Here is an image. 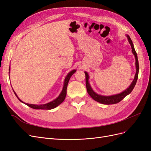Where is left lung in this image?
<instances>
[{
    "label": "left lung",
    "instance_id": "8db88e82",
    "mask_svg": "<svg viewBox=\"0 0 151 151\" xmlns=\"http://www.w3.org/2000/svg\"><path fill=\"white\" fill-rule=\"evenodd\" d=\"M127 37L129 40V42L131 45L132 47V52L133 53L134 55L135 58V66H136V73L135 75V77L134 81H132V83L130 85V86L126 90L124 91H123L122 93L115 94V95H112V96H102V95H99L97 93H96L93 90V89L91 88V87L89 84V75L88 73L85 72V75H86V88H87V91H88V94H89L90 96L95 101H96L97 102H99L100 103H102L104 104H116L119 103L128 94H129L131 93L132 90L134 89V87L136 84L137 81L138 79V76H139V61H138V58H137V53L135 52V50L134 48L133 43H132V41L131 38H130V36L129 35H127Z\"/></svg>",
    "mask_w": 151,
    "mask_h": 151
}]
</instances>
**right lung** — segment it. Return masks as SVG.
I'll list each match as a JSON object with an SVG mask.
<instances>
[{
    "mask_svg": "<svg viewBox=\"0 0 151 151\" xmlns=\"http://www.w3.org/2000/svg\"><path fill=\"white\" fill-rule=\"evenodd\" d=\"M76 72V70H73L68 73L65 79L63 89H62V91L60 93V95H59L55 99H54L52 101L49 102L48 103L43 104H33L26 103H24L23 101H22L19 98H18V96L14 91V93L15 95L16 96V97L18 98V99H19L21 102L24 103L25 104L27 105V106H29L31 108H33L35 109H53L55 108H56L57 106H58L59 104H61L63 101H64V99L66 96V94H67V85L68 83V81H69V80H70V77L73 74H74Z\"/></svg>",
    "mask_w": 151,
    "mask_h": 151,
    "instance_id": "right-lung-1",
    "label": "right lung"
}]
</instances>
